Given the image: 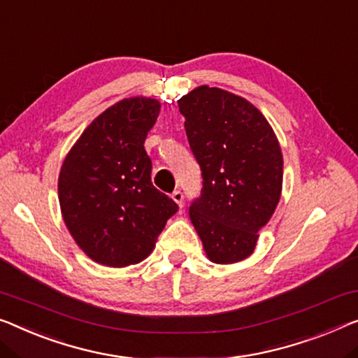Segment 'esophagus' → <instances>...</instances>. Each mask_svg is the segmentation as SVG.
Instances as JSON below:
<instances>
[{"label": "esophagus", "instance_id": "obj_1", "mask_svg": "<svg viewBox=\"0 0 358 358\" xmlns=\"http://www.w3.org/2000/svg\"><path fill=\"white\" fill-rule=\"evenodd\" d=\"M172 199L177 202V204L180 206V207H183V199H185V196H183V193H181L180 189H175L173 193H172Z\"/></svg>", "mask_w": 358, "mask_h": 358}]
</instances>
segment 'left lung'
Segmentation results:
<instances>
[{
	"label": "left lung",
	"mask_w": 358,
	"mask_h": 358,
	"mask_svg": "<svg viewBox=\"0 0 358 358\" xmlns=\"http://www.w3.org/2000/svg\"><path fill=\"white\" fill-rule=\"evenodd\" d=\"M178 108L202 172L189 218L207 257L215 264L248 259L281 196L275 131L249 101L207 85L181 96Z\"/></svg>",
	"instance_id": "1"
}]
</instances>
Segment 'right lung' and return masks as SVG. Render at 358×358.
I'll list each match as a JSON object with an SVG mask.
<instances>
[{"label":"right lung","instance_id":"obj_1","mask_svg":"<svg viewBox=\"0 0 358 358\" xmlns=\"http://www.w3.org/2000/svg\"><path fill=\"white\" fill-rule=\"evenodd\" d=\"M159 110L157 99L119 101L87 127L62 164L57 185L62 218L94 262H141L178 210L151 181L145 140Z\"/></svg>","mask_w":358,"mask_h":358}]
</instances>
